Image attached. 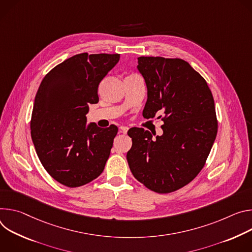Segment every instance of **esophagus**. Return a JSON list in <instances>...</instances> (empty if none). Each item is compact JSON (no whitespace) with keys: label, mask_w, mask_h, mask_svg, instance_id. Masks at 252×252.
<instances>
[{"label":"esophagus","mask_w":252,"mask_h":252,"mask_svg":"<svg viewBox=\"0 0 252 252\" xmlns=\"http://www.w3.org/2000/svg\"><path fill=\"white\" fill-rule=\"evenodd\" d=\"M128 129H129V128H128V127H126V126H121V127H120V129H119V130H120V133H123V134H126V133H127V132H128Z\"/></svg>","instance_id":"obj_1"}]
</instances>
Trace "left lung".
Returning a JSON list of instances; mask_svg holds the SVG:
<instances>
[{
  "mask_svg": "<svg viewBox=\"0 0 252 252\" xmlns=\"http://www.w3.org/2000/svg\"><path fill=\"white\" fill-rule=\"evenodd\" d=\"M137 69L147 87L143 117L162 111L163 134L153 139L148 130L130 129L127 161L147 188L173 192L197 176L210 153L217 134L213 96L204 78L182 59L139 57Z\"/></svg>",
  "mask_w": 252,
  "mask_h": 252,
  "instance_id": "left-lung-1",
  "label": "left lung"
}]
</instances>
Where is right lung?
<instances>
[{"label":"right lung","instance_id":"obj_1","mask_svg":"<svg viewBox=\"0 0 252 252\" xmlns=\"http://www.w3.org/2000/svg\"><path fill=\"white\" fill-rule=\"evenodd\" d=\"M119 54H77L53 68L35 97L31 136L46 171L68 187H79L104 170L118 128L87 124L98 86Z\"/></svg>","mask_w":252,"mask_h":252}]
</instances>
